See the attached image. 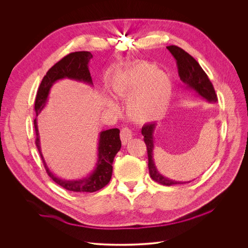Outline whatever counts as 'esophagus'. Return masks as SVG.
Listing matches in <instances>:
<instances>
[{
    "mask_svg": "<svg viewBox=\"0 0 248 248\" xmlns=\"http://www.w3.org/2000/svg\"><path fill=\"white\" fill-rule=\"evenodd\" d=\"M132 138V132L128 127H123L121 130V139L123 144H126L128 140Z\"/></svg>",
    "mask_w": 248,
    "mask_h": 248,
    "instance_id": "34e87169",
    "label": "esophagus"
}]
</instances>
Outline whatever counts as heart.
Listing matches in <instances>:
<instances>
[{"mask_svg":"<svg viewBox=\"0 0 248 248\" xmlns=\"http://www.w3.org/2000/svg\"><path fill=\"white\" fill-rule=\"evenodd\" d=\"M117 96L128 99L126 112L135 122L146 123L160 117L171 97L170 78L146 62H139L117 76L114 81ZM113 109L114 104L108 101Z\"/></svg>","mask_w":248,"mask_h":248,"instance_id":"heart-1","label":"heart"}]
</instances>
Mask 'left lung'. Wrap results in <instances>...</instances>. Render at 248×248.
Wrapping results in <instances>:
<instances>
[{
  "label": "left lung",
  "mask_w": 248,
  "mask_h": 248,
  "mask_svg": "<svg viewBox=\"0 0 248 248\" xmlns=\"http://www.w3.org/2000/svg\"><path fill=\"white\" fill-rule=\"evenodd\" d=\"M167 49L170 52L173 58L176 61L179 69V76L181 80L185 83L186 88L191 89L194 91L198 96L202 99H205L209 103H216L217 102V95L213 84L211 83L210 79L208 78L207 75L205 74L200 64L197 61L191 57L188 53L178 46H168ZM157 124L151 123L146 124L142 126L141 133L144 136V142L147 147V154H148V168L149 173L151 179L163 186H170L174 185H183L187 184L190 182H176L170 180L166 176H164L158 170L154 159H153V150H154V131L156 128ZM194 181V180H193Z\"/></svg>",
  "instance_id": "1"
}]
</instances>
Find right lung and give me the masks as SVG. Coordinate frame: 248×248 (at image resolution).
I'll list each match as a JSON object with an SVG mask.
<instances>
[{
  "instance_id": "right-lung-1",
  "label": "right lung",
  "mask_w": 248,
  "mask_h": 248,
  "mask_svg": "<svg viewBox=\"0 0 248 248\" xmlns=\"http://www.w3.org/2000/svg\"><path fill=\"white\" fill-rule=\"evenodd\" d=\"M91 58H93V56L90 52L82 51L70 53L62 58L61 61H59L57 63H55L48 70L46 76L41 81V84L37 91L36 99H35L34 109L35 112H36V116L41 113V111L46 106L50 89L56 81L63 78H68L93 85L88 68V62ZM34 128L35 132H36L35 144H36V147L39 151L48 175L57 185L66 190L74 192H95L110 183L113 172L112 165L114 162V158L122 147V142L120 139V129L112 128L100 132L98 142V159L95 169L89 175H87L86 178L78 180L66 181L58 178L55 173H53L44 160L40 146L37 118L34 120Z\"/></svg>"
}]
</instances>
